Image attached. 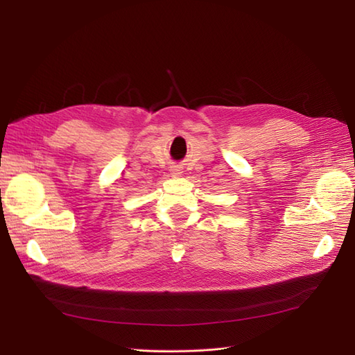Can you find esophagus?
<instances>
[{
	"mask_svg": "<svg viewBox=\"0 0 355 355\" xmlns=\"http://www.w3.org/2000/svg\"><path fill=\"white\" fill-rule=\"evenodd\" d=\"M179 173H180V171H179L178 168H173V170H171V175H173V176H179Z\"/></svg>",
	"mask_w": 355,
	"mask_h": 355,
	"instance_id": "34e87169",
	"label": "esophagus"
}]
</instances>
